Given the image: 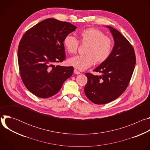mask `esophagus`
Masks as SVG:
<instances>
[{
  "label": "esophagus",
  "instance_id": "34e87169",
  "mask_svg": "<svg viewBox=\"0 0 150 150\" xmlns=\"http://www.w3.org/2000/svg\"><path fill=\"white\" fill-rule=\"evenodd\" d=\"M74 73H75V74L78 75V74H80V72H79L78 70H77L76 69H74Z\"/></svg>",
  "mask_w": 150,
  "mask_h": 150
}]
</instances>
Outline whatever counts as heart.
I'll list each match as a JSON object with an SVG mask.
<instances>
[{"mask_svg": "<svg viewBox=\"0 0 150 150\" xmlns=\"http://www.w3.org/2000/svg\"><path fill=\"white\" fill-rule=\"evenodd\" d=\"M79 41L87 45L85 55H77L68 59L69 65L79 71H84L92 66L94 63H101L108 59L111 54L113 43L111 39L106 37L100 30L88 28L79 33ZM63 45L71 54L77 52L79 41L72 35H67L63 40Z\"/></svg>", "mask_w": 150, "mask_h": 150, "instance_id": "heart-1", "label": "heart"}]
</instances>
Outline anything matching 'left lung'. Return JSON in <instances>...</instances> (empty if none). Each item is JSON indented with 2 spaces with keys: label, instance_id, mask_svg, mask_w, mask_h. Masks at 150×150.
<instances>
[{
  "label": "left lung",
  "instance_id": "8db88e82",
  "mask_svg": "<svg viewBox=\"0 0 150 150\" xmlns=\"http://www.w3.org/2000/svg\"><path fill=\"white\" fill-rule=\"evenodd\" d=\"M108 28L114 39V46L109 57L93 71L101 72L100 76L90 73L84 88L87 97L97 104H104L118 98L126 90L132 77L136 57L134 49L128 40L117 30Z\"/></svg>",
  "mask_w": 150,
  "mask_h": 150
}]
</instances>
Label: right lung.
Returning a JSON list of instances; mask_svg holds the SVG:
<instances>
[{
	"mask_svg": "<svg viewBox=\"0 0 150 150\" xmlns=\"http://www.w3.org/2000/svg\"><path fill=\"white\" fill-rule=\"evenodd\" d=\"M76 28L69 23L47 18L23 36L18 49L20 75L26 88L37 97L55 95L72 75V67L54 64L65 60L63 40Z\"/></svg>",
	"mask_w": 150,
	"mask_h": 150,
	"instance_id": "1",
	"label": "right lung"
}]
</instances>
